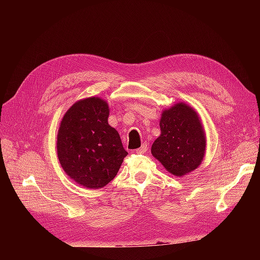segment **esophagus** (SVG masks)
Instances as JSON below:
<instances>
[{
	"instance_id": "esophagus-1",
	"label": "esophagus",
	"mask_w": 260,
	"mask_h": 260,
	"mask_svg": "<svg viewBox=\"0 0 260 260\" xmlns=\"http://www.w3.org/2000/svg\"><path fill=\"white\" fill-rule=\"evenodd\" d=\"M146 152H147V145L146 144H143L140 148L136 149V153L137 154H144Z\"/></svg>"
}]
</instances>
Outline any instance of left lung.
I'll return each mask as SVG.
<instances>
[{
    "instance_id": "obj_1",
    "label": "left lung",
    "mask_w": 260,
    "mask_h": 260,
    "mask_svg": "<svg viewBox=\"0 0 260 260\" xmlns=\"http://www.w3.org/2000/svg\"><path fill=\"white\" fill-rule=\"evenodd\" d=\"M161 135L152 145V155L167 171L182 177L198 168L205 155L206 138L200 117L184 103L165 109L160 118Z\"/></svg>"
}]
</instances>
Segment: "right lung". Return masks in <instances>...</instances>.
I'll return each instance as SVG.
<instances>
[{"label":"right lung","instance_id":"obj_1","mask_svg":"<svg viewBox=\"0 0 260 260\" xmlns=\"http://www.w3.org/2000/svg\"><path fill=\"white\" fill-rule=\"evenodd\" d=\"M108 104L94 96L78 101L61 119L57 133L59 162L84 187L108 184L128 155L119 133L108 124Z\"/></svg>","mask_w":260,"mask_h":260}]
</instances>
